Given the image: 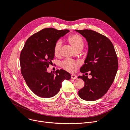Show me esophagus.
Here are the masks:
<instances>
[{
	"label": "esophagus",
	"mask_w": 130,
	"mask_h": 130,
	"mask_svg": "<svg viewBox=\"0 0 130 130\" xmlns=\"http://www.w3.org/2000/svg\"><path fill=\"white\" fill-rule=\"evenodd\" d=\"M71 78L73 80L76 79V78H77V76L75 74H72V75H71Z\"/></svg>",
	"instance_id": "esophagus-1"
}]
</instances>
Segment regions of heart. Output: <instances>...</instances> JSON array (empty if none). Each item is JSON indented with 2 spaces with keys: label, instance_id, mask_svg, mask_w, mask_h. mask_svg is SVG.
<instances>
[{
  "label": "heart",
  "instance_id": "b5f03b06",
  "mask_svg": "<svg viewBox=\"0 0 130 130\" xmlns=\"http://www.w3.org/2000/svg\"><path fill=\"white\" fill-rule=\"evenodd\" d=\"M68 41L73 48L76 50H82L84 46V42L82 38L77 35H72L68 38ZM62 45L61 41H58L55 44L54 52L55 56L59 55ZM78 63L72 59L67 58L61 63V67L69 72L73 73L76 71Z\"/></svg>",
  "mask_w": 130,
  "mask_h": 130
}]
</instances>
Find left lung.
Masks as SVG:
<instances>
[{
  "instance_id": "8db88e82",
  "label": "left lung",
  "mask_w": 130,
  "mask_h": 130,
  "mask_svg": "<svg viewBox=\"0 0 130 130\" xmlns=\"http://www.w3.org/2000/svg\"><path fill=\"white\" fill-rule=\"evenodd\" d=\"M87 40L88 51L85 64L80 72L86 75L78 76L85 86L78 92L82 99L95 101L107 93L115 80L118 68V61L111 41L104 35L92 30H75ZM92 77L88 79L87 72Z\"/></svg>"
}]
</instances>
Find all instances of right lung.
I'll return each mask as SVG.
<instances>
[{
    "mask_svg": "<svg viewBox=\"0 0 130 130\" xmlns=\"http://www.w3.org/2000/svg\"><path fill=\"white\" fill-rule=\"evenodd\" d=\"M69 32L66 29H43L30 36L25 43L20 55L21 73L27 86L38 96H55L60 91L62 82L71 78L64 70H57L55 73H48L46 70L55 56V44Z\"/></svg>",
    "mask_w": 130,
    "mask_h": 130,
    "instance_id": "1",
    "label": "right lung"
}]
</instances>
